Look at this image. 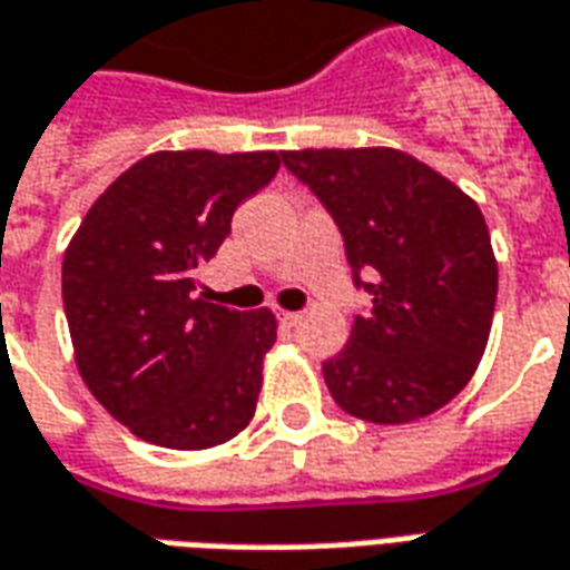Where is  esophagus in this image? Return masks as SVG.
<instances>
[{
	"label": "esophagus",
	"instance_id": "obj_1",
	"mask_svg": "<svg viewBox=\"0 0 570 570\" xmlns=\"http://www.w3.org/2000/svg\"><path fill=\"white\" fill-rule=\"evenodd\" d=\"M281 321H284V326H298L302 324V312H281Z\"/></svg>",
	"mask_w": 570,
	"mask_h": 570
}]
</instances>
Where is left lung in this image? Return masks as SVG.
<instances>
[{
  "mask_svg": "<svg viewBox=\"0 0 570 570\" xmlns=\"http://www.w3.org/2000/svg\"><path fill=\"white\" fill-rule=\"evenodd\" d=\"M281 160L340 225L354 284L373 296L348 345L324 361L333 401L376 425L441 410L491 336L497 258L479 203L395 147H308Z\"/></svg>",
  "mask_w": 570,
  "mask_h": 570,
  "instance_id": "8db88e82",
  "label": "left lung"
}]
</instances>
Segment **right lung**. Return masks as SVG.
I'll return each mask as SVG.
<instances>
[{"mask_svg":"<svg viewBox=\"0 0 570 570\" xmlns=\"http://www.w3.org/2000/svg\"><path fill=\"white\" fill-rule=\"evenodd\" d=\"M277 169L274 150H157L91 203L67 246L61 293L79 376L141 441L203 451L253 420L277 321L197 296V268Z\"/></svg>","mask_w":570,"mask_h":570,"instance_id":"add662e5","label":"right lung"}]
</instances>
